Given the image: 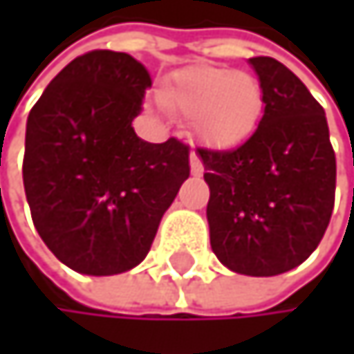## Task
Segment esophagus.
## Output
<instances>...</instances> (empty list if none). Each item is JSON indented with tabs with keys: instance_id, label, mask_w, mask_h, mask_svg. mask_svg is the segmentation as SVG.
<instances>
[{
	"instance_id": "34e87169",
	"label": "esophagus",
	"mask_w": 354,
	"mask_h": 354,
	"mask_svg": "<svg viewBox=\"0 0 354 354\" xmlns=\"http://www.w3.org/2000/svg\"><path fill=\"white\" fill-rule=\"evenodd\" d=\"M190 172H192V176L203 174V162L198 160V156L194 151H190Z\"/></svg>"
}]
</instances>
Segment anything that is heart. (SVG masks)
<instances>
[{
    "mask_svg": "<svg viewBox=\"0 0 354 354\" xmlns=\"http://www.w3.org/2000/svg\"><path fill=\"white\" fill-rule=\"evenodd\" d=\"M164 106L192 118L194 133L215 149L248 141L264 110L260 82L246 71L192 65L176 71L160 92Z\"/></svg>",
    "mask_w": 354,
    "mask_h": 354,
    "instance_id": "b5f03b06",
    "label": "heart"
}]
</instances>
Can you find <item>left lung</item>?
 <instances>
[{
    "mask_svg": "<svg viewBox=\"0 0 354 354\" xmlns=\"http://www.w3.org/2000/svg\"><path fill=\"white\" fill-rule=\"evenodd\" d=\"M264 94L258 129L234 151L198 149L211 196V248L230 270L274 277L299 266L330 223L336 158L324 108L272 57L248 61Z\"/></svg>",
    "mask_w": 354,
    "mask_h": 354,
    "instance_id": "1",
    "label": "left lung"
}]
</instances>
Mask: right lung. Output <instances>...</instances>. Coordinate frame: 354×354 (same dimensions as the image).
Listing matches in <instances>:
<instances>
[{"mask_svg": "<svg viewBox=\"0 0 354 354\" xmlns=\"http://www.w3.org/2000/svg\"><path fill=\"white\" fill-rule=\"evenodd\" d=\"M149 86L135 57L92 50L63 67L28 114L26 201L42 242L75 272L141 264L190 176L184 143H147L133 129Z\"/></svg>", "mask_w": 354, "mask_h": 354, "instance_id": "obj_1", "label": "right lung"}]
</instances>
